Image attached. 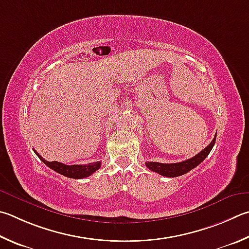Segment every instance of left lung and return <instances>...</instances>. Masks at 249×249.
Wrapping results in <instances>:
<instances>
[{"label": "left lung", "mask_w": 249, "mask_h": 249, "mask_svg": "<svg viewBox=\"0 0 249 249\" xmlns=\"http://www.w3.org/2000/svg\"><path fill=\"white\" fill-rule=\"evenodd\" d=\"M216 134L212 142L208 144V146L201 150L196 156H194L191 159H187L182 162H178V163H159V162H146V166L156 173L166 176V178H176V176H180L185 173H187L194 168H196L198 164L206 159L209 155L211 149L213 148L215 142Z\"/></svg>", "instance_id": "1"}]
</instances>
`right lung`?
I'll use <instances>...</instances> for the list:
<instances>
[{"instance_id":"1","label":"right lung","mask_w":249,"mask_h":249,"mask_svg":"<svg viewBox=\"0 0 249 249\" xmlns=\"http://www.w3.org/2000/svg\"><path fill=\"white\" fill-rule=\"evenodd\" d=\"M36 152V155L39 157V159L41 160L44 164L48 165L50 169H52L53 171L57 172L62 175L66 176V178H88V176L94 173L97 170L100 169L101 166V162H92V163H88V164H74V165H66L63 164L61 162L57 161H47L46 159L39 155V153L34 150Z\"/></svg>"}]
</instances>
